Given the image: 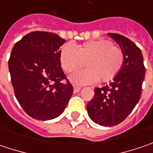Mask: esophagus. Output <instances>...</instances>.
I'll use <instances>...</instances> for the list:
<instances>
[{
  "label": "esophagus",
  "mask_w": 153,
  "mask_h": 153,
  "mask_svg": "<svg viewBox=\"0 0 153 153\" xmlns=\"http://www.w3.org/2000/svg\"><path fill=\"white\" fill-rule=\"evenodd\" d=\"M80 90H81V88H80V87H77V86H74V93H75V94L78 93Z\"/></svg>",
  "instance_id": "34e87169"
}]
</instances>
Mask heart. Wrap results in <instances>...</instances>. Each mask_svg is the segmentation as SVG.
Listing matches in <instances>:
<instances>
[{
	"mask_svg": "<svg viewBox=\"0 0 153 153\" xmlns=\"http://www.w3.org/2000/svg\"><path fill=\"white\" fill-rule=\"evenodd\" d=\"M59 60L65 72H71L85 65L87 69L76 71L71 80L76 84L106 82L117 76L124 63L121 48L115 47L108 40L88 41L77 48L72 43L65 44L60 50Z\"/></svg>",
	"mask_w": 153,
	"mask_h": 153,
	"instance_id": "b5f03b06",
	"label": "heart"
}]
</instances>
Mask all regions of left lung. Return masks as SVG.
<instances>
[{"instance_id":"left-lung-1","label":"left lung","mask_w":153,"mask_h":153,"mask_svg":"<svg viewBox=\"0 0 153 153\" xmlns=\"http://www.w3.org/2000/svg\"><path fill=\"white\" fill-rule=\"evenodd\" d=\"M120 46L124 63L120 72L109 85L95 88L94 96L87 105V111L93 122L101 126L119 124L126 118L139 102L146 68L140 49L125 36L108 33Z\"/></svg>"}]
</instances>
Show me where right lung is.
<instances>
[{
    "label": "right lung",
    "mask_w": 153,
    "mask_h": 153,
    "mask_svg": "<svg viewBox=\"0 0 153 153\" xmlns=\"http://www.w3.org/2000/svg\"><path fill=\"white\" fill-rule=\"evenodd\" d=\"M57 34L33 31L16 42L8 60L15 96L30 117L51 120L63 113L73 94L64 73Z\"/></svg>",
    "instance_id": "obj_1"
}]
</instances>
